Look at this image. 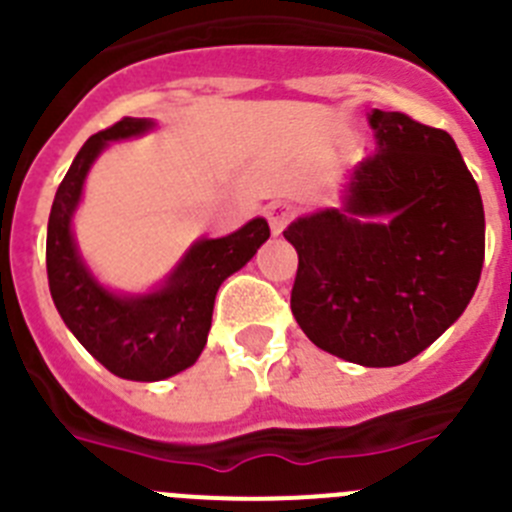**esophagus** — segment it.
<instances>
[{"label":"esophagus","instance_id":"obj_1","mask_svg":"<svg viewBox=\"0 0 512 512\" xmlns=\"http://www.w3.org/2000/svg\"><path fill=\"white\" fill-rule=\"evenodd\" d=\"M290 219H293V207H290V204L272 202L270 207H267V222H270L272 234L283 232V229L288 227Z\"/></svg>","mask_w":512,"mask_h":512}]
</instances>
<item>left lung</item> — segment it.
Returning a JSON list of instances; mask_svg holds the SVG:
<instances>
[{
	"label": "left lung",
	"mask_w": 512,
	"mask_h": 512,
	"mask_svg": "<svg viewBox=\"0 0 512 512\" xmlns=\"http://www.w3.org/2000/svg\"><path fill=\"white\" fill-rule=\"evenodd\" d=\"M376 154L353 169L341 209L285 229L298 252L290 308L323 351L399 366L465 313L485 260V212L457 143L407 113L369 116Z\"/></svg>",
	"instance_id": "left-lung-1"
}]
</instances>
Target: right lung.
Masks as SVG:
<instances>
[{"label":"right lung","mask_w":512,"mask_h":512,"mask_svg":"<svg viewBox=\"0 0 512 512\" xmlns=\"http://www.w3.org/2000/svg\"><path fill=\"white\" fill-rule=\"evenodd\" d=\"M154 121L123 118L83 143L57 186L47 222V283L65 321L111 374L128 381H161L189 369L207 346L217 290L252 260L270 227L262 217L219 240H199L176 265L159 290L146 295H116L90 275L73 237V212L85 176L108 141L141 136Z\"/></svg>","instance_id":"1"}]
</instances>
